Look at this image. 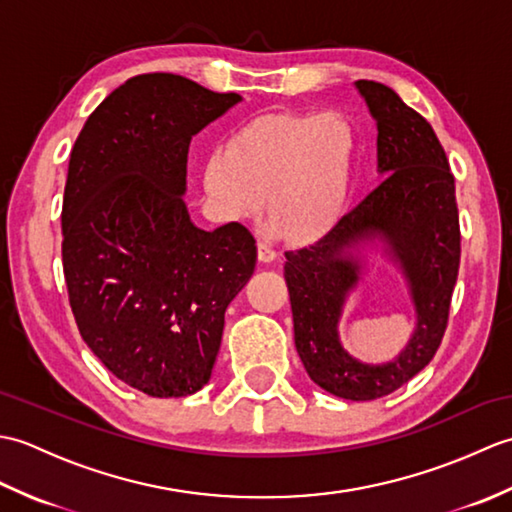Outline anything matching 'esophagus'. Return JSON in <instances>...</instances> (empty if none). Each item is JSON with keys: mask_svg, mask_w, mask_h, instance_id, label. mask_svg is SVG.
Segmentation results:
<instances>
[{"mask_svg": "<svg viewBox=\"0 0 512 512\" xmlns=\"http://www.w3.org/2000/svg\"><path fill=\"white\" fill-rule=\"evenodd\" d=\"M257 255H259V262L270 264V262H275V259H277V250L270 246L268 242H259L257 244Z\"/></svg>", "mask_w": 512, "mask_h": 512, "instance_id": "1", "label": "esophagus"}]
</instances>
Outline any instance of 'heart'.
Wrapping results in <instances>:
<instances>
[{
	"label": "heart",
	"mask_w": 512,
	"mask_h": 512,
	"mask_svg": "<svg viewBox=\"0 0 512 512\" xmlns=\"http://www.w3.org/2000/svg\"><path fill=\"white\" fill-rule=\"evenodd\" d=\"M356 127L341 110L264 114L211 151L204 193L217 217L248 220L264 206L288 242L310 244L341 220L352 189Z\"/></svg>",
	"instance_id": "b5f03b06"
}]
</instances>
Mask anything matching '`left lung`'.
<instances>
[{
	"label": "left lung",
	"instance_id": "1",
	"mask_svg": "<svg viewBox=\"0 0 512 512\" xmlns=\"http://www.w3.org/2000/svg\"><path fill=\"white\" fill-rule=\"evenodd\" d=\"M378 127L383 182L312 246L288 250L295 345L308 376L345 400H376L396 391L431 363L449 323L460 268V217L455 178L427 118L376 81H356ZM383 241L412 288L417 332L394 362L367 366L347 355L335 325L360 278L355 250Z\"/></svg>",
	"mask_w": 512,
	"mask_h": 512
}]
</instances>
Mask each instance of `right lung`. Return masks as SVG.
Segmentation results:
<instances>
[{"label":"right lung","instance_id":"obj_1","mask_svg":"<svg viewBox=\"0 0 512 512\" xmlns=\"http://www.w3.org/2000/svg\"><path fill=\"white\" fill-rule=\"evenodd\" d=\"M239 101L180 74H140L96 107L72 147L61 255L76 328L147 396L209 383L224 312L255 273L248 228L202 231L182 200L191 138Z\"/></svg>","mask_w":512,"mask_h":512}]
</instances>
